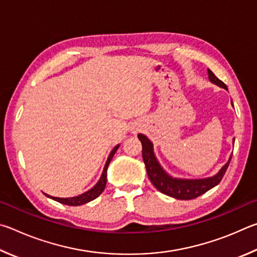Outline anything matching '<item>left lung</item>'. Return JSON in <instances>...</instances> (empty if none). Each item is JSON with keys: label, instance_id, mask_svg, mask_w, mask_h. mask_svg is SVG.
<instances>
[{"label": "left lung", "instance_id": "left-lung-1", "mask_svg": "<svg viewBox=\"0 0 257 257\" xmlns=\"http://www.w3.org/2000/svg\"><path fill=\"white\" fill-rule=\"evenodd\" d=\"M209 79L211 82L215 83L219 87H222L227 89V85L224 84L221 80H219L217 76L211 70L208 69ZM139 140L142 143V158L146 164L148 177L154 184V186L157 190L160 191L164 194L175 197L177 200H193L196 197L204 194L211 188L217 186L218 184L221 182L222 177L227 172V168L229 164H230L231 157L229 158L228 163L220 169V172L213 177L204 178V179H178L173 178L161 168L158 161H157L155 154H154V147L150 142L149 139L147 137L139 134Z\"/></svg>", "mask_w": 257, "mask_h": 257}]
</instances>
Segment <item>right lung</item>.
<instances>
[{
  "label": "right lung",
  "mask_w": 257,
  "mask_h": 257,
  "mask_svg": "<svg viewBox=\"0 0 257 257\" xmlns=\"http://www.w3.org/2000/svg\"><path fill=\"white\" fill-rule=\"evenodd\" d=\"M119 146H116L114 149L111 150L109 157H108V159L106 161V165H105V168H103V172H102V175L100 179H99V182L94 185L91 190L83 193V194H81L79 196H75V197H69V199H60V197H54V196H49L46 194V196L51 197V199L55 200L57 202H60V203L62 204H65V205H71V206H76V205H82L84 203H88V202L92 201L96 199V197H98L99 195L101 194V193L103 192V190H105L106 187V183H107V168L108 166H109V163L112 159V157H114V155L116 154L117 149H118Z\"/></svg>",
  "instance_id": "add662e5"
}]
</instances>
